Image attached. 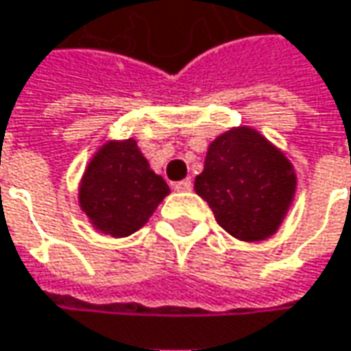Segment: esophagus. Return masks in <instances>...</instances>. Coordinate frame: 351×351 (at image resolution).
<instances>
[{"mask_svg": "<svg viewBox=\"0 0 351 351\" xmlns=\"http://www.w3.org/2000/svg\"><path fill=\"white\" fill-rule=\"evenodd\" d=\"M191 189H193V182L189 178H184V180H180V182L175 184V191H178V193H189Z\"/></svg>", "mask_w": 351, "mask_h": 351, "instance_id": "obj_1", "label": "esophagus"}]
</instances>
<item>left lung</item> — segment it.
Returning a JSON list of instances; mask_svg holds the SVG:
<instances>
[{
    "label": "left lung",
    "mask_w": 351,
    "mask_h": 351,
    "mask_svg": "<svg viewBox=\"0 0 351 351\" xmlns=\"http://www.w3.org/2000/svg\"><path fill=\"white\" fill-rule=\"evenodd\" d=\"M195 191L217 223L241 241L267 239L295 193L291 162L251 128H233L210 143Z\"/></svg>",
    "instance_id": "1"
}]
</instances>
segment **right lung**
<instances>
[{"label":"right lung","mask_w":351,"mask_h":351,"mask_svg":"<svg viewBox=\"0 0 351 351\" xmlns=\"http://www.w3.org/2000/svg\"><path fill=\"white\" fill-rule=\"evenodd\" d=\"M171 193L154 175L132 138L104 144L90 160L80 184L82 210L112 237H126L150 219Z\"/></svg>","instance_id":"obj_1"}]
</instances>
